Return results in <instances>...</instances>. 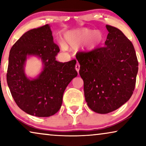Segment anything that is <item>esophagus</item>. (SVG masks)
<instances>
[{"label":"esophagus","instance_id":"1","mask_svg":"<svg viewBox=\"0 0 146 146\" xmlns=\"http://www.w3.org/2000/svg\"><path fill=\"white\" fill-rule=\"evenodd\" d=\"M80 66V64H79L78 63H77L76 64V66H75V68H76V71L78 72H79Z\"/></svg>","mask_w":146,"mask_h":146}]
</instances>
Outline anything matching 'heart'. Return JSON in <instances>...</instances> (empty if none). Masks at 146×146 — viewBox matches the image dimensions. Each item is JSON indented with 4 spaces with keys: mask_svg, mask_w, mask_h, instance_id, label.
Returning <instances> with one entry per match:
<instances>
[{
    "mask_svg": "<svg viewBox=\"0 0 146 146\" xmlns=\"http://www.w3.org/2000/svg\"><path fill=\"white\" fill-rule=\"evenodd\" d=\"M89 39L88 48L92 50L103 41V35L100 32H94L87 29L69 31L65 34L66 44L72 48H76Z\"/></svg>",
    "mask_w": 146,
    "mask_h": 146,
    "instance_id": "1",
    "label": "heart"
}]
</instances>
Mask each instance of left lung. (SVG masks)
Listing matches in <instances>:
<instances>
[{"label": "left lung", "mask_w": 146, "mask_h": 146, "mask_svg": "<svg viewBox=\"0 0 146 146\" xmlns=\"http://www.w3.org/2000/svg\"><path fill=\"white\" fill-rule=\"evenodd\" d=\"M106 46L78 52L79 73L90 108L108 113L129 100L134 90L138 61L131 42L120 30L106 25Z\"/></svg>", "instance_id": "8db88e82"}]
</instances>
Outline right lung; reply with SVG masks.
<instances>
[{
	"label": "right lung",
	"mask_w": 146,
	"mask_h": 146,
	"mask_svg": "<svg viewBox=\"0 0 146 146\" xmlns=\"http://www.w3.org/2000/svg\"><path fill=\"white\" fill-rule=\"evenodd\" d=\"M59 52L48 25L27 31L12 46L7 84L14 100L26 113L37 117H49L60 108L64 92L78 72L75 59L64 63L56 60ZM28 55H38L45 64L36 79L29 80L23 72Z\"/></svg>",
	"instance_id": "add662e5"
}]
</instances>
